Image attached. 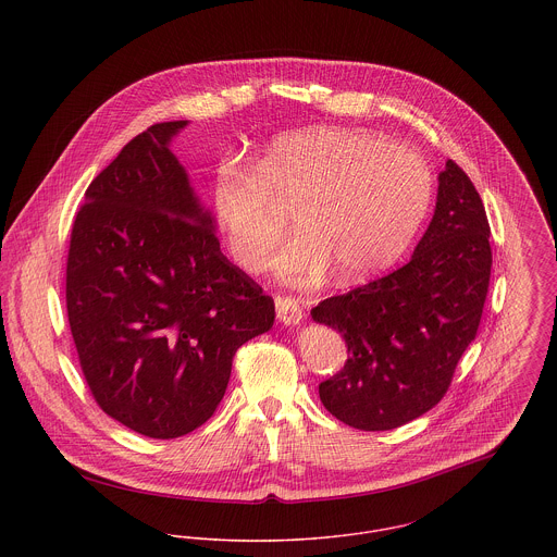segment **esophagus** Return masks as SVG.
<instances>
[{"mask_svg":"<svg viewBox=\"0 0 557 557\" xmlns=\"http://www.w3.org/2000/svg\"><path fill=\"white\" fill-rule=\"evenodd\" d=\"M276 318L285 325H298L302 321V309L296 298L278 296L276 298Z\"/></svg>","mask_w":557,"mask_h":557,"instance_id":"34e87169","label":"esophagus"}]
</instances>
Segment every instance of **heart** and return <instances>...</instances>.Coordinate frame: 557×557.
Returning a JSON list of instances; mask_svg holds the SVG:
<instances>
[{
  "label": "heart",
  "mask_w": 557,
  "mask_h": 557,
  "mask_svg": "<svg viewBox=\"0 0 557 557\" xmlns=\"http://www.w3.org/2000/svg\"><path fill=\"white\" fill-rule=\"evenodd\" d=\"M433 197V173L418 152L360 128H307L272 139L255 171L223 162L212 180V212L232 257L259 270L285 230L298 225L272 261L289 283H315L334 265L360 281L393 261L418 234Z\"/></svg>",
  "instance_id": "b5f03b06"
}]
</instances>
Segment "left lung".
I'll use <instances>...</instances> for the list:
<instances>
[{"instance_id": "8db88e82", "label": "left lung", "mask_w": 557, "mask_h": 557, "mask_svg": "<svg viewBox=\"0 0 557 557\" xmlns=\"http://www.w3.org/2000/svg\"><path fill=\"white\" fill-rule=\"evenodd\" d=\"M437 182L433 219L411 259L311 311L347 345L345 367L319 384V398L360 431L397 429L435 407L476 338L491 230L472 180L455 160H446Z\"/></svg>"}]
</instances>
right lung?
<instances>
[{
  "label": "right lung",
  "mask_w": 557,
  "mask_h": 557,
  "mask_svg": "<svg viewBox=\"0 0 557 557\" xmlns=\"http://www.w3.org/2000/svg\"><path fill=\"white\" fill-rule=\"evenodd\" d=\"M186 120L137 135L85 190L66 307L85 382L104 413L173 440L225 397L234 356L274 323V300L236 268L169 150Z\"/></svg>",
  "instance_id": "obj_1"
}]
</instances>
